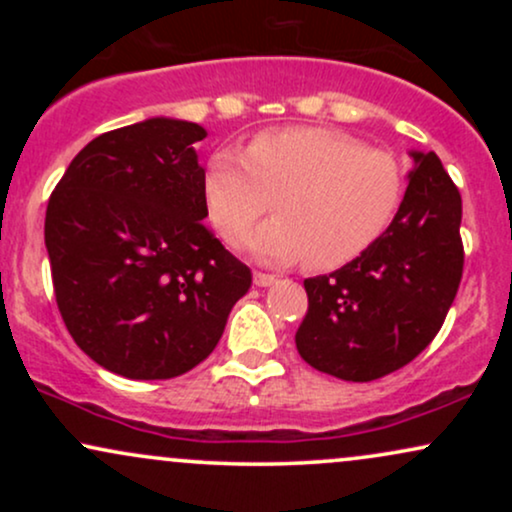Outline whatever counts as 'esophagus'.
<instances>
[{
	"mask_svg": "<svg viewBox=\"0 0 512 512\" xmlns=\"http://www.w3.org/2000/svg\"><path fill=\"white\" fill-rule=\"evenodd\" d=\"M276 276L274 274H267V272H255V284L262 286V289H267V286H274L276 284Z\"/></svg>",
	"mask_w": 512,
	"mask_h": 512,
	"instance_id": "esophagus-1",
	"label": "esophagus"
}]
</instances>
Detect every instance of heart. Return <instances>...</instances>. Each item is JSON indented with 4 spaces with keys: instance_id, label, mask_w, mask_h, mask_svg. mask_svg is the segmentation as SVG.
I'll return each mask as SVG.
<instances>
[{
    "instance_id": "1",
    "label": "heart",
    "mask_w": 512,
    "mask_h": 512,
    "mask_svg": "<svg viewBox=\"0 0 512 512\" xmlns=\"http://www.w3.org/2000/svg\"><path fill=\"white\" fill-rule=\"evenodd\" d=\"M202 192L228 245L238 248L272 204L276 216L250 238L252 252L274 264L305 260L315 272H332L390 231L407 195V170L395 151L346 132L281 127L255 134L245 151H214Z\"/></svg>"
}]
</instances>
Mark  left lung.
<instances>
[{
    "instance_id": "1",
    "label": "left lung",
    "mask_w": 512,
    "mask_h": 512,
    "mask_svg": "<svg viewBox=\"0 0 512 512\" xmlns=\"http://www.w3.org/2000/svg\"><path fill=\"white\" fill-rule=\"evenodd\" d=\"M411 156L416 168L390 231L346 267L303 281L298 354L334 378L370 383L407 366L433 342L460 289V190L433 151Z\"/></svg>"
}]
</instances>
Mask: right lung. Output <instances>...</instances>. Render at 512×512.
I'll return each instance as SVG.
<instances>
[{
  "label": "right lung",
  "mask_w": 512,
  "mask_h": 512,
  "mask_svg": "<svg viewBox=\"0 0 512 512\" xmlns=\"http://www.w3.org/2000/svg\"><path fill=\"white\" fill-rule=\"evenodd\" d=\"M195 122L154 120L88 142L52 190L45 248L69 334L129 380L178 378L219 344L252 272L204 226Z\"/></svg>",
  "instance_id": "obj_1"
}]
</instances>
